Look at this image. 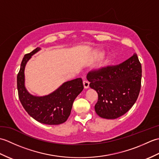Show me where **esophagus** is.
Wrapping results in <instances>:
<instances>
[{"instance_id": "1", "label": "esophagus", "mask_w": 159, "mask_h": 159, "mask_svg": "<svg viewBox=\"0 0 159 159\" xmlns=\"http://www.w3.org/2000/svg\"><path fill=\"white\" fill-rule=\"evenodd\" d=\"M83 86L85 89L88 88V87H89V82L88 81V80H83Z\"/></svg>"}]
</instances>
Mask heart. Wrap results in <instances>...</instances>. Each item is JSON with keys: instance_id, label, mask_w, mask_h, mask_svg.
Masks as SVG:
<instances>
[{"instance_id": "obj_1", "label": "heart", "mask_w": 159, "mask_h": 159, "mask_svg": "<svg viewBox=\"0 0 159 159\" xmlns=\"http://www.w3.org/2000/svg\"><path fill=\"white\" fill-rule=\"evenodd\" d=\"M104 50H98V51L96 52V57L98 59H101V58H102V57H104ZM111 62V58H107V59H105L104 60V63H103V64H102V66H107L108 64H109V63Z\"/></svg>"}]
</instances>
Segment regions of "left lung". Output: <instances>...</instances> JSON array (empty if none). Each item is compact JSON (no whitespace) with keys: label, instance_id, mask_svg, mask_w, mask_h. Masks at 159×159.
<instances>
[{"label":"left lung","instance_id":"8db88e82","mask_svg":"<svg viewBox=\"0 0 159 159\" xmlns=\"http://www.w3.org/2000/svg\"><path fill=\"white\" fill-rule=\"evenodd\" d=\"M141 65L136 54L117 66L87 74L89 86L98 95L96 113L105 119H116L134 105L139 94Z\"/></svg>","mask_w":159,"mask_h":159}]
</instances>
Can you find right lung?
I'll list each match as a JSON object with an SVG mask.
<instances>
[{"instance_id":"1","label":"right lung","mask_w":159,"mask_h":159,"mask_svg":"<svg viewBox=\"0 0 159 159\" xmlns=\"http://www.w3.org/2000/svg\"><path fill=\"white\" fill-rule=\"evenodd\" d=\"M38 47L25 55L17 76V87L20 102L30 116L40 123L61 124L70 116L72 104L84 87L80 78L63 83L58 89L44 96H36L26 90L25 85V69L31 57L40 50Z\"/></svg>"}]
</instances>
